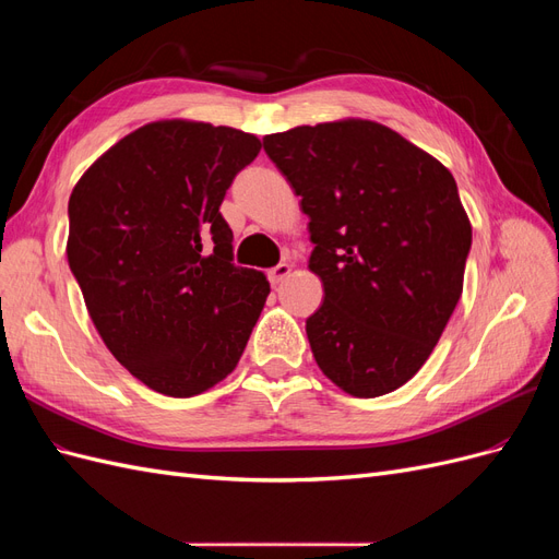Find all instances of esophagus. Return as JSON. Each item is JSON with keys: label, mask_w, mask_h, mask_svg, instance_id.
<instances>
[{"label": "esophagus", "mask_w": 559, "mask_h": 559, "mask_svg": "<svg viewBox=\"0 0 559 559\" xmlns=\"http://www.w3.org/2000/svg\"><path fill=\"white\" fill-rule=\"evenodd\" d=\"M289 275H292V265H289V263H280V265L267 270L270 284H280L284 277H289Z\"/></svg>", "instance_id": "obj_1"}]
</instances>
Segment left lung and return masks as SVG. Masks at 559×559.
Instances as JSON below:
<instances>
[{
    "label": "left lung",
    "mask_w": 559,
    "mask_h": 559,
    "mask_svg": "<svg viewBox=\"0 0 559 559\" xmlns=\"http://www.w3.org/2000/svg\"><path fill=\"white\" fill-rule=\"evenodd\" d=\"M300 195L324 302L306 321L335 386L376 399L431 357L464 289L471 222L448 167L368 118L265 134Z\"/></svg>",
    "instance_id": "left-lung-1"
}]
</instances>
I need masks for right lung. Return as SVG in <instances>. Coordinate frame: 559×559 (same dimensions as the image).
Wrapping results in <instances>:
<instances>
[{
  "label": "right lung",
  "instance_id": "add662e5",
  "mask_svg": "<svg viewBox=\"0 0 559 559\" xmlns=\"http://www.w3.org/2000/svg\"><path fill=\"white\" fill-rule=\"evenodd\" d=\"M257 134L165 118L76 181L67 261L107 349L158 394L207 392L238 366L270 284L233 265L222 207Z\"/></svg>",
  "mask_w": 559,
  "mask_h": 559
}]
</instances>
